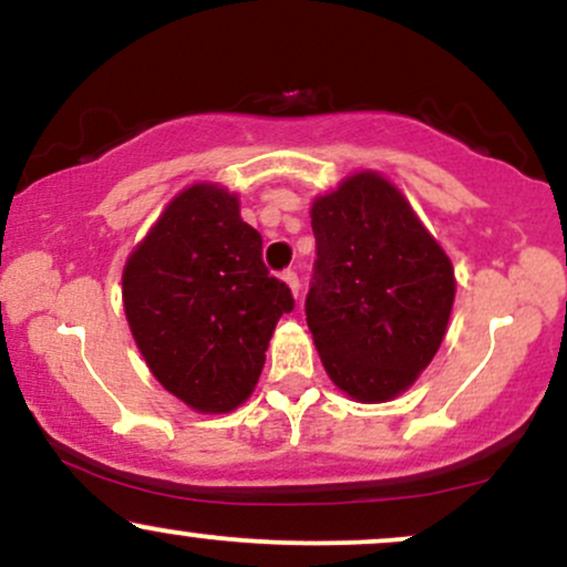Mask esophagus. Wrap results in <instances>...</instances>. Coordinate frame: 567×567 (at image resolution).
Masks as SVG:
<instances>
[{"label":"esophagus","instance_id":"1","mask_svg":"<svg viewBox=\"0 0 567 567\" xmlns=\"http://www.w3.org/2000/svg\"><path fill=\"white\" fill-rule=\"evenodd\" d=\"M279 277H282V279H285V285H288V288H290V292H292V296H296V298H298V292H301V285H298V275H296V271H292V269H285V271H282V275H279Z\"/></svg>","mask_w":567,"mask_h":567}]
</instances>
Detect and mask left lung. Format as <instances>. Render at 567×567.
<instances>
[{"mask_svg":"<svg viewBox=\"0 0 567 567\" xmlns=\"http://www.w3.org/2000/svg\"><path fill=\"white\" fill-rule=\"evenodd\" d=\"M317 258L306 322L338 389L392 400L437 354L451 320L453 266L396 188L351 175L311 205Z\"/></svg>","mask_w":567,"mask_h":567,"instance_id":"1","label":"left lung"}]
</instances>
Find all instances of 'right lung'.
I'll return each instance as SVG.
<instances>
[{"instance_id": "add662e5", "label": "right lung", "mask_w": 567, "mask_h": 567, "mask_svg": "<svg viewBox=\"0 0 567 567\" xmlns=\"http://www.w3.org/2000/svg\"><path fill=\"white\" fill-rule=\"evenodd\" d=\"M264 239L224 188L197 184L165 207L122 275L125 315L167 392L202 413L250 396L292 292L271 277Z\"/></svg>"}]
</instances>
